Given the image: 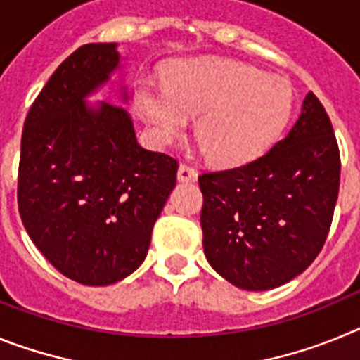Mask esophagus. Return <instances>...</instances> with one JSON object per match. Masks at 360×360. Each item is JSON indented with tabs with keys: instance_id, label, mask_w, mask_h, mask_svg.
<instances>
[{
	"instance_id": "1",
	"label": "esophagus",
	"mask_w": 360,
	"mask_h": 360,
	"mask_svg": "<svg viewBox=\"0 0 360 360\" xmlns=\"http://www.w3.org/2000/svg\"><path fill=\"white\" fill-rule=\"evenodd\" d=\"M196 178H198V173H196L195 167L180 164V167H178V180L180 182H196Z\"/></svg>"
}]
</instances>
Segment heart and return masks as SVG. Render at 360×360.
<instances>
[{
  "label": "heart",
  "instance_id": "obj_1",
  "mask_svg": "<svg viewBox=\"0 0 360 360\" xmlns=\"http://www.w3.org/2000/svg\"><path fill=\"white\" fill-rule=\"evenodd\" d=\"M135 108L162 144L196 117L195 135L207 160L236 167L274 144L290 120L294 90L288 79L249 63L198 57L171 66L165 86H139Z\"/></svg>",
  "mask_w": 360,
  "mask_h": 360
}]
</instances>
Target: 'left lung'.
Wrapping results in <instances>:
<instances>
[{
    "label": "left lung",
    "instance_id": "8db88e82",
    "mask_svg": "<svg viewBox=\"0 0 360 360\" xmlns=\"http://www.w3.org/2000/svg\"><path fill=\"white\" fill-rule=\"evenodd\" d=\"M341 182L332 122L316 95L283 141L249 164L198 176L203 250L243 290L281 287L323 249Z\"/></svg>",
    "mask_w": 360,
    "mask_h": 360
}]
</instances>
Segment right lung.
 I'll use <instances>...</instances> for the list:
<instances>
[{
	"mask_svg": "<svg viewBox=\"0 0 360 360\" xmlns=\"http://www.w3.org/2000/svg\"><path fill=\"white\" fill-rule=\"evenodd\" d=\"M119 63L115 43L79 46L37 95L21 136V221L63 276L88 287L120 281L142 265L176 184L178 162L136 142L128 111L84 103Z\"/></svg>",
	"mask_w": 360,
	"mask_h": 360,
	"instance_id": "add662e5",
	"label": "right lung"
}]
</instances>
